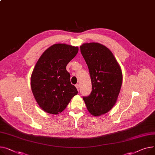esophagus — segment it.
<instances>
[{"mask_svg": "<svg viewBox=\"0 0 155 155\" xmlns=\"http://www.w3.org/2000/svg\"><path fill=\"white\" fill-rule=\"evenodd\" d=\"M75 86H76V88H77V90H78V91H79V90H80V85H79L78 84H77Z\"/></svg>", "mask_w": 155, "mask_h": 155, "instance_id": "obj_1", "label": "esophagus"}]
</instances>
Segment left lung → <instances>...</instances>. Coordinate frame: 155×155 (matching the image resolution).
<instances>
[{
  "label": "left lung",
  "instance_id": "1",
  "mask_svg": "<svg viewBox=\"0 0 155 155\" xmlns=\"http://www.w3.org/2000/svg\"><path fill=\"white\" fill-rule=\"evenodd\" d=\"M80 51L88 65L92 91L84 97L87 108L93 116L108 112L116 104L122 85L120 65L111 51L99 43H85Z\"/></svg>",
  "mask_w": 155,
  "mask_h": 155
}]
</instances>
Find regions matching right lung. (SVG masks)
<instances>
[{
  "mask_svg": "<svg viewBox=\"0 0 155 155\" xmlns=\"http://www.w3.org/2000/svg\"><path fill=\"white\" fill-rule=\"evenodd\" d=\"M78 51V47L56 44L48 48L38 60L31 75L30 85L37 103L44 111L58 115L78 94L66 70Z\"/></svg>",
  "mask_w": 155,
  "mask_h": 155,
  "instance_id": "add662e5",
  "label": "right lung"
}]
</instances>
